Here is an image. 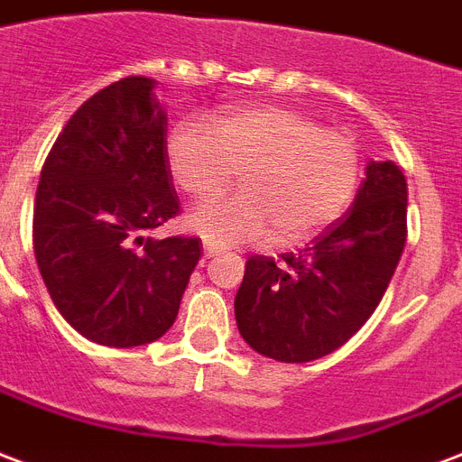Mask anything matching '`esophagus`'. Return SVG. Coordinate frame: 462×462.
I'll return each mask as SVG.
<instances>
[{
    "instance_id": "1",
    "label": "esophagus",
    "mask_w": 462,
    "mask_h": 462,
    "mask_svg": "<svg viewBox=\"0 0 462 462\" xmlns=\"http://www.w3.org/2000/svg\"><path fill=\"white\" fill-rule=\"evenodd\" d=\"M218 253H221L218 245H214L211 241H204V258H214V255H218Z\"/></svg>"
}]
</instances>
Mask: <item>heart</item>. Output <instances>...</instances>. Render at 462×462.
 <instances>
[{
  "mask_svg": "<svg viewBox=\"0 0 462 462\" xmlns=\"http://www.w3.org/2000/svg\"><path fill=\"white\" fill-rule=\"evenodd\" d=\"M168 161L180 189L197 202L224 197L241 175L244 197L189 217V226L217 244H301L348 209L360 180L356 138L280 104L224 109L211 131L180 124Z\"/></svg>",
  "mask_w": 462,
  "mask_h": 462,
  "instance_id": "1",
  "label": "heart"
}]
</instances>
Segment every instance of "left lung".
Listing matches in <instances>:
<instances>
[{"instance_id": "left-lung-1", "label": "left lung", "mask_w": 462, "mask_h": 462, "mask_svg": "<svg viewBox=\"0 0 462 462\" xmlns=\"http://www.w3.org/2000/svg\"><path fill=\"white\" fill-rule=\"evenodd\" d=\"M407 244V180L370 162L356 202L297 253L251 255L236 324L253 350L310 363L341 348L377 310Z\"/></svg>"}]
</instances>
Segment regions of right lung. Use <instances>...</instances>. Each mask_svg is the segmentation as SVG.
Segmentation results:
<instances>
[{"label": "right lung", "instance_id": "obj_1", "mask_svg": "<svg viewBox=\"0 0 462 462\" xmlns=\"http://www.w3.org/2000/svg\"><path fill=\"white\" fill-rule=\"evenodd\" d=\"M165 134L152 79L124 78L72 114L41 170L38 270L62 319L102 346L161 338L202 255L194 236H151L180 211Z\"/></svg>", "mask_w": 462, "mask_h": 462}]
</instances>
